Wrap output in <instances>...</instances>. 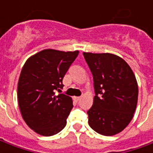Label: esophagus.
<instances>
[{
    "label": "esophagus",
    "mask_w": 153,
    "mask_h": 153,
    "mask_svg": "<svg viewBox=\"0 0 153 153\" xmlns=\"http://www.w3.org/2000/svg\"><path fill=\"white\" fill-rule=\"evenodd\" d=\"M81 99H82L81 97H74V100H75V101H76V102H78Z\"/></svg>",
    "instance_id": "34e87169"
}]
</instances>
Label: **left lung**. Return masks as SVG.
<instances>
[{
    "instance_id": "left-lung-1",
    "label": "left lung",
    "mask_w": 153,
    "mask_h": 153,
    "mask_svg": "<svg viewBox=\"0 0 153 153\" xmlns=\"http://www.w3.org/2000/svg\"><path fill=\"white\" fill-rule=\"evenodd\" d=\"M93 74L95 96L88 111V124L95 132L111 136L132 120L138 101V83L132 69L112 53H83Z\"/></svg>"
}]
</instances>
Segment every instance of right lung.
<instances>
[{
    "mask_svg": "<svg viewBox=\"0 0 153 153\" xmlns=\"http://www.w3.org/2000/svg\"><path fill=\"white\" fill-rule=\"evenodd\" d=\"M79 51L44 49L30 56L22 68L18 82L21 116L32 130L43 136L60 132L73 107L72 99L60 91L62 80Z\"/></svg>",
    "mask_w": 153,
    "mask_h": 153,
    "instance_id": "1",
    "label": "right lung"
}]
</instances>
